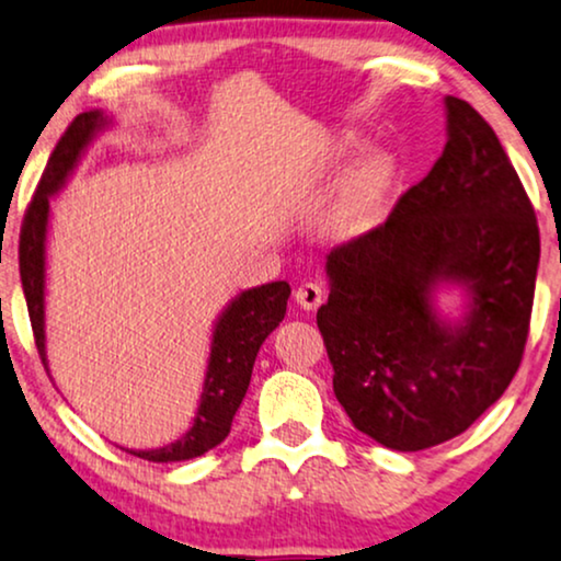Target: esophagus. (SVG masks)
Masks as SVG:
<instances>
[{
    "instance_id": "esophagus-1",
    "label": "esophagus",
    "mask_w": 561,
    "mask_h": 561,
    "mask_svg": "<svg viewBox=\"0 0 561 561\" xmlns=\"http://www.w3.org/2000/svg\"><path fill=\"white\" fill-rule=\"evenodd\" d=\"M296 304L304 309H317L320 304L328 299V286L322 280H307L296 288Z\"/></svg>"
}]
</instances>
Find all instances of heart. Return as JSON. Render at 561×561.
<instances>
[{"mask_svg":"<svg viewBox=\"0 0 561 561\" xmlns=\"http://www.w3.org/2000/svg\"><path fill=\"white\" fill-rule=\"evenodd\" d=\"M387 184H390V165L382 158H369L354 171L345 184L341 199L333 213L337 233H356L371 224L379 203H382Z\"/></svg>","mask_w":561,"mask_h":561,"instance_id":"obj_1","label":"heart"}]
</instances>
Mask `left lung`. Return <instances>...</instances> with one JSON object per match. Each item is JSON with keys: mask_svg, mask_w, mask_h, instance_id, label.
Instances as JSON below:
<instances>
[{"mask_svg": "<svg viewBox=\"0 0 561 561\" xmlns=\"http://www.w3.org/2000/svg\"><path fill=\"white\" fill-rule=\"evenodd\" d=\"M447 145L385 224L328 254L317 328L358 432L416 453L458 437L523 362L541 257L536 210L500 137L447 95ZM439 282L469 288L460 325L433 314Z\"/></svg>", "mask_w": 561, "mask_h": 561, "instance_id": "8db88e82", "label": "left lung"}]
</instances>
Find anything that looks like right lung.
<instances>
[{"instance_id": "right-lung-1", "label": "right lung", "mask_w": 561, "mask_h": 561, "mask_svg": "<svg viewBox=\"0 0 561 561\" xmlns=\"http://www.w3.org/2000/svg\"><path fill=\"white\" fill-rule=\"evenodd\" d=\"M106 124L101 112L78 114L65 129L61 140L48 158L44 174L36 186L31 205H27L23 228H20V280L31 317L33 337L41 362L46 366V337H44V262H46V224H48V197L65 184L69 171L75 169L85 145ZM291 296V286L286 280L265 283V286L249 288L231 301L216 324L210 345V362L203 398L195 424L182 439L158 449H127L142 460L153 462H179L205 455L207 449L220 445L231 432V421L237 416L241 400L247 396L252 366L257 358L260 345L286 317V304Z\"/></svg>"}]
</instances>
